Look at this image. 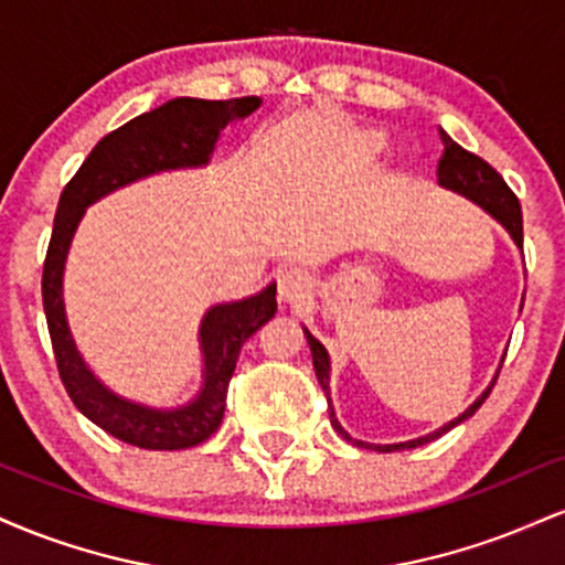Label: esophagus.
I'll use <instances>...</instances> for the list:
<instances>
[{
    "mask_svg": "<svg viewBox=\"0 0 565 565\" xmlns=\"http://www.w3.org/2000/svg\"><path fill=\"white\" fill-rule=\"evenodd\" d=\"M310 291H313V278H310L308 270L289 265L278 274V295H281L284 302L302 305L310 297Z\"/></svg>",
    "mask_w": 565,
    "mask_h": 565,
    "instance_id": "obj_1",
    "label": "esophagus"
}]
</instances>
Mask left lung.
<instances>
[{
  "label": "left lung",
  "mask_w": 565,
  "mask_h": 565,
  "mask_svg": "<svg viewBox=\"0 0 565 565\" xmlns=\"http://www.w3.org/2000/svg\"><path fill=\"white\" fill-rule=\"evenodd\" d=\"M440 142H444V153H440L438 159V180L440 185L451 188V191L462 193V196H468L476 201L478 206H483L486 212H489L491 217H497L499 223L508 228V233L512 236V242L518 246H523V215H521V201H518L515 193L510 191V185L504 183L502 174H499L494 167L489 164V161H483L481 157H476V153L465 151L459 142H454L449 135L440 129ZM305 334H308V342H310V353H313V369H316V377H319V385L323 387V393H327L329 398V355L327 350L319 340H316L313 334L305 329ZM491 387H494V382H491ZM491 387L486 391L481 398L472 404L468 412L459 414L457 419H451L449 425L438 427L436 433H430V436H423V438H414V440H406V444H391V446H377V444H364V440H355L350 438L345 430H342V425L334 419V412H329V419H332L334 430L340 433L342 438L353 440L355 446H361V449H372V451H404V449H417V446H425L430 444V440H436L444 436V433H449L451 427H457L459 423H465V419L472 417V414L481 408V404L486 398H489Z\"/></svg>",
  "instance_id": "left-lung-1"
}]
</instances>
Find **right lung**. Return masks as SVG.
Here are the masks:
<instances>
[{
	"instance_id": "obj_1",
	"label": "right lung",
	"mask_w": 565,
	"mask_h": 565,
	"mask_svg": "<svg viewBox=\"0 0 565 565\" xmlns=\"http://www.w3.org/2000/svg\"><path fill=\"white\" fill-rule=\"evenodd\" d=\"M260 106V97H231V100H199L174 97L153 111L108 132L84 159L74 178L63 188L55 210L53 236L42 270V302L47 316L50 340L63 387L87 419L125 444L140 449L172 451L191 449L217 430L225 414L228 382L236 369L242 345L276 313V287L242 302L215 305L201 323L206 382L193 404L174 412L129 404L116 398L82 364L63 313V263L76 225L89 206L116 188L161 170L206 164L220 129L231 119H244Z\"/></svg>"
}]
</instances>
